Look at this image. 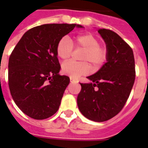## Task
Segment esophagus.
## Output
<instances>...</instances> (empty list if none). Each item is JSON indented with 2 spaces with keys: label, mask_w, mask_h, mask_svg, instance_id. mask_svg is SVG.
<instances>
[{
  "label": "esophagus",
  "mask_w": 148,
  "mask_h": 148,
  "mask_svg": "<svg viewBox=\"0 0 148 148\" xmlns=\"http://www.w3.org/2000/svg\"><path fill=\"white\" fill-rule=\"evenodd\" d=\"M70 81H71V83H77V81L76 79L73 78V77L70 78Z\"/></svg>",
  "instance_id": "1"
}]
</instances>
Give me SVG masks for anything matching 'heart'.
<instances>
[{"mask_svg":"<svg viewBox=\"0 0 148 148\" xmlns=\"http://www.w3.org/2000/svg\"><path fill=\"white\" fill-rule=\"evenodd\" d=\"M74 46L84 50L82 54L81 60L85 62L77 63L72 60L64 62L62 64L61 70L64 74L73 78H77L81 75L87 74L89 71L90 63L93 68L100 67L106 60L107 51L106 48L100 46V41L95 36L87 33L76 36L74 40ZM73 51V44L68 36H64L57 44L56 53L61 60H67L71 57Z\"/></svg>","mask_w":148,"mask_h":148,"instance_id":"1","label":"heart"}]
</instances>
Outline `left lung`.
<instances>
[{
  "instance_id": "left-lung-1",
  "label": "left lung",
  "mask_w": 148,
  "mask_h": 148,
  "mask_svg": "<svg viewBox=\"0 0 148 148\" xmlns=\"http://www.w3.org/2000/svg\"><path fill=\"white\" fill-rule=\"evenodd\" d=\"M106 45V63L95 74L88 76L90 82L81 84L77 103L88 119L103 122L122 110L135 80V64L131 47L114 31L98 29Z\"/></svg>"
}]
</instances>
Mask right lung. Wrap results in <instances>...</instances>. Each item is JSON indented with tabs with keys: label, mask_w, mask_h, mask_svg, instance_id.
Instances as JSON below:
<instances>
[{
	"label": "right lung",
	"mask_w": 148,
	"mask_h": 148,
	"mask_svg": "<svg viewBox=\"0 0 148 148\" xmlns=\"http://www.w3.org/2000/svg\"><path fill=\"white\" fill-rule=\"evenodd\" d=\"M79 24H47L30 29L22 36L8 62V84L12 98L31 118H48L58 111L67 76L59 74L56 53L60 38Z\"/></svg>",
	"instance_id": "obj_1"
}]
</instances>
